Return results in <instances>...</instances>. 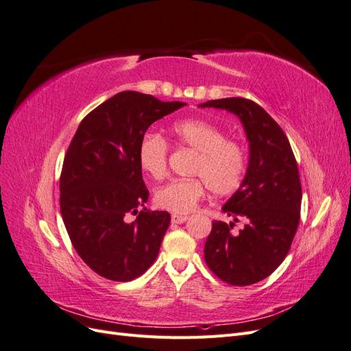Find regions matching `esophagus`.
<instances>
[{"instance_id":"1","label":"esophagus","mask_w":351,"mask_h":351,"mask_svg":"<svg viewBox=\"0 0 351 351\" xmlns=\"http://www.w3.org/2000/svg\"><path fill=\"white\" fill-rule=\"evenodd\" d=\"M171 221L174 224H183V222L187 221V215H173Z\"/></svg>"}]
</instances>
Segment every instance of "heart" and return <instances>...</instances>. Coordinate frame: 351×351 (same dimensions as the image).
Masks as SVG:
<instances>
[{
    "label": "heart",
    "mask_w": 351,
    "mask_h": 351,
    "mask_svg": "<svg viewBox=\"0 0 351 351\" xmlns=\"http://www.w3.org/2000/svg\"><path fill=\"white\" fill-rule=\"evenodd\" d=\"M180 145L199 152L193 174L200 178L173 180L155 192L156 206L174 214H187L205 196L206 187L217 196L234 193L241 186L247 168L244 147L227 141L226 132L214 123L200 119H184L171 127ZM168 143L159 133L147 132L137 147V161L143 173L155 180L167 174Z\"/></svg>",
    "instance_id": "b5f03b06"
}]
</instances>
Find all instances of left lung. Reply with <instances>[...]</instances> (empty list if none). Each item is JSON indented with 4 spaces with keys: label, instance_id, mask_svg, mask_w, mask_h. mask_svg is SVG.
Listing matches in <instances>:
<instances>
[{
    "label": "left lung",
    "instance_id": "1",
    "mask_svg": "<svg viewBox=\"0 0 351 351\" xmlns=\"http://www.w3.org/2000/svg\"><path fill=\"white\" fill-rule=\"evenodd\" d=\"M200 108L226 110L239 117L249 142L246 176L222 210L246 226L214 221L205 243V261L219 280L231 285L259 282L277 269L299 227L302 184L289 139L258 104L244 98L208 101Z\"/></svg>",
    "mask_w": 351,
    "mask_h": 351
}]
</instances>
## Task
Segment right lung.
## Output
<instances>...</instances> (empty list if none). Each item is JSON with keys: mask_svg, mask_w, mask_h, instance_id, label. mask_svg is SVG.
Masks as SVG:
<instances>
[{"mask_svg": "<svg viewBox=\"0 0 351 351\" xmlns=\"http://www.w3.org/2000/svg\"><path fill=\"white\" fill-rule=\"evenodd\" d=\"M184 105L120 92L84 117L73 137L60 178L61 215L79 256L104 278L132 281L158 256L171 217L145 208L137 147L147 127ZM127 213L138 217L127 223Z\"/></svg>", "mask_w": 351, "mask_h": 351, "instance_id": "obj_1", "label": "right lung"}]
</instances>
